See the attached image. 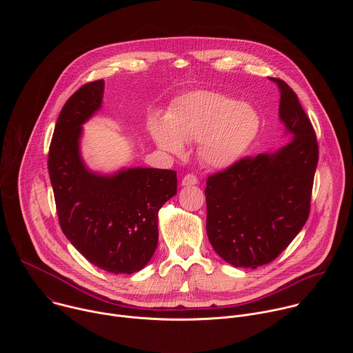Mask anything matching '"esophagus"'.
<instances>
[{
	"instance_id": "34e87169",
	"label": "esophagus",
	"mask_w": 353,
	"mask_h": 353,
	"mask_svg": "<svg viewBox=\"0 0 353 353\" xmlns=\"http://www.w3.org/2000/svg\"><path fill=\"white\" fill-rule=\"evenodd\" d=\"M195 184H198V179L194 174H185L181 180V185H184V187L195 185Z\"/></svg>"
}]
</instances>
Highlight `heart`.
I'll return each mask as SVG.
<instances>
[{"mask_svg":"<svg viewBox=\"0 0 353 353\" xmlns=\"http://www.w3.org/2000/svg\"><path fill=\"white\" fill-rule=\"evenodd\" d=\"M260 127L253 106L219 92H195L174 105L168 121L155 119L150 135L173 155L184 154V142L198 141L199 161L212 169H226L244 157Z\"/></svg>","mask_w":353,"mask_h":353,"instance_id":"obj_1","label":"heart"}]
</instances>
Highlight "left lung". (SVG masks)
Wrapping results in <instances>:
<instances>
[{
	"mask_svg": "<svg viewBox=\"0 0 353 353\" xmlns=\"http://www.w3.org/2000/svg\"><path fill=\"white\" fill-rule=\"evenodd\" d=\"M271 79L281 93L279 120L292 139L207 180V234L216 254L236 268L274 261L310 214L317 138L296 93L285 81Z\"/></svg>",
	"mask_w": 353,
	"mask_h": 353,
	"instance_id": "8db88e82",
	"label": "left lung"
}]
</instances>
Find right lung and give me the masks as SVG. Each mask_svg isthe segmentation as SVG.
<instances>
[{
    "instance_id": "1",
    "label": "right lung",
    "mask_w": 353,
    "mask_h": 353,
    "mask_svg": "<svg viewBox=\"0 0 353 353\" xmlns=\"http://www.w3.org/2000/svg\"><path fill=\"white\" fill-rule=\"evenodd\" d=\"M105 81L81 86L64 105L48 150L61 230L93 265L112 274H134L158 245V212L177 194L174 170L121 169L100 174L81 157L82 125L102 108Z\"/></svg>"
}]
</instances>
